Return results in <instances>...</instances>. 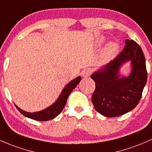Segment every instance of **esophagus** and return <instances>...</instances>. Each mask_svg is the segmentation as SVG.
Listing matches in <instances>:
<instances>
[{
    "mask_svg": "<svg viewBox=\"0 0 152 152\" xmlns=\"http://www.w3.org/2000/svg\"><path fill=\"white\" fill-rule=\"evenodd\" d=\"M90 74H91V71L89 69H88V68H85V69L81 71V75H82V76L84 78L89 77Z\"/></svg>",
    "mask_w": 152,
    "mask_h": 152,
    "instance_id": "34e87169",
    "label": "esophagus"
}]
</instances>
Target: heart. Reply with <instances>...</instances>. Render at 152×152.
<instances>
[{
  "label": "heart",
  "mask_w": 152,
  "mask_h": 152,
  "mask_svg": "<svg viewBox=\"0 0 152 152\" xmlns=\"http://www.w3.org/2000/svg\"><path fill=\"white\" fill-rule=\"evenodd\" d=\"M119 47L115 42H110L104 47L103 51V58L104 60H110L116 56L118 53Z\"/></svg>",
  "instance_id": "heart-1"
}]
</instances>
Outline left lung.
<instances>
[{
    "label": "left lung",
    "mask_w": 152,
    "mask_h": 152,
    "mask_svg": "<svg viewBox=\"0 0 152 152\" xmlns=\"http://www.w3.org/2000/svg\"><path fill=\"white\" fill-rule=\"evenodd\" d=\"M119 55L91 76L95 90L91 101L95 110L102 115L114 118L134 109L139 102L146 81L147 71L142 50L133 40L126 39ZM131 61L132 72L121 77V66Z\"/></svg>",
    "instance_id": "1"
}]
</instances>
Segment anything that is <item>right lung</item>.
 I'll list each match as a JSON object with an SVG mask.
<instances>
[{"mask_svg":"<svg viewBox=\"0 0 152 152\" xmlns=\"http://www.w3.org/2000/svg\"><path fill=\"white\" fill-rule=\"evenodd\" d=\"M81 79V76H78L77 78L70 81L63 89L62 92L61 93V95L56 102L43 110L36 112V113H28V112L22 110L16 105V108L23 115L31 118V119L35 120V121H46L53 119V118H56L63 111V108L66 104V102H67L68 96L71 94V91L75 89V87L79 84Z\"/></svg>","mask_w":152,"mask_h":152,"instance_id":"add662e5","label":"right lung"}]
</instances>
